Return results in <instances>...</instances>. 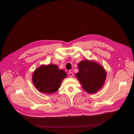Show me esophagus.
<instances>
[{"label": "esophagus", "mask_w": 134, "mask_h": 134, "mask_svg": "<svg viewBox=\"0 0 134 134\" xmlns=\"http://www.w3.org/2000/svg\"><path fill=\"white\" fill-rule=\"evenodd\" d=\"M68 74H69V76L70 77V78H72V77L73 76V73H72V72L71 71H69V72Z\"/></svg>", "instance_id": "obj_1"}]
</instances>
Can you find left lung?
Masks as SVG:
<instances>
[{"label":"left lung","mask_w":134,"mask_h":134,"mask_svg":"<svg viewBox=\"0 0 134 134\" xmlns=\"http://www.w3.org/2000/svg\"><path fill=\"white\" fill-rule=\"evenodd\" d=\"M78 68L75 75L85 91L94 94L102 88L107 76L102 65L94 60H84L78 64Z\"/></svg>","instance_id":"8db88e82"}]
</instances>
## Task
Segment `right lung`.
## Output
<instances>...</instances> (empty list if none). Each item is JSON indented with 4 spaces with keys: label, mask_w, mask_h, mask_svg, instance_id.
I'll return each mask as SVG.
<instances>
[{
    "label": "right lung",
    "mask_w": 134,
    "mask_h": 134,
    "mask_svg": "<svg viewBox=\"0 0 134 134\" xmlns=\"http://www.w3.org/2000/svg\"><path fill=\"white\" fill-rule=\"evenodd\" d=\"M67 76L63 69L56 65H42L37 68L32 74V82L41 93L52 94L58 91L62 81Z\"/></svg>",
    "instance_id": "right-lung-1"
}]
</instances>
